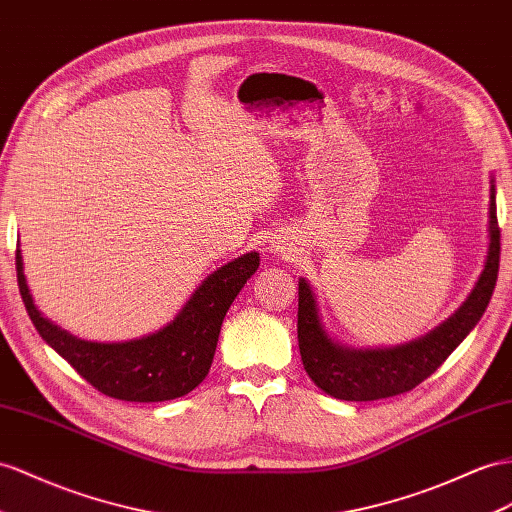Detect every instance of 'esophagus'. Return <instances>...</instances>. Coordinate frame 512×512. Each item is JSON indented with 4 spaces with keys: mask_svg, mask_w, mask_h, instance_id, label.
<instances>
[{
    "mask_svg": "<svg viewBox=\"0 0 512 512\" xmlns=\"http://www.w3.org/2000/svg\"><path fill=\"white\" fill-rule=\"evenodd\" d=\"M270 253L279 255V257H290L294 251H292V246L285 244L283 240H272L270 242Z\"/></svg>",
    "mask_w": 512,
    "mask_h": 512,
    "instance_id": "obj_1",
    "label": "esophagus"
}]
</instances>
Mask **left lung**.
<instances>
[{"mask_svg": "<svg viewBox=\"0 0 512 512\" xmlns=\"http://www.w3.org/2000/svg\"><path fill=\"white\" fill-rule=\"evenodd\" d=\"M489 244L476 285L448 320L409 344L352 348L326 331L318 296L307 279H298V348L305 372L324 393L348 402L381 400L411 391L448 359L480 322L495 290L500 270L495 179L489 194Z\"/></svg>", "mask_w": 512, "mask_h": 512, "instance_id": "left-lung-1", "label": "left lung"}]
</instances>
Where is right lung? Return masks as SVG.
Returning <instances> with one entry per match:
<instances>
[{
  "label": "right lung",
  "instance_id": "add662e5",
  "mask_svg": "<svg viewBox=\"0 0 512 512\" xmlns=\"http://www.w3.org/2000/svg\"><path fill=\"white\" fill-rule=\"evenodd\" d=\"M19 246V292L38 335L95 389L125 402L175 400L199 387L212 368L222 320L259 268V253L240 255L201 281L177 316L160 331L106 344L80 339L43 316L25 279Z\"/></svg>",
  "mask_w": 512,
  "mask_h": 512
}]
</instances>
